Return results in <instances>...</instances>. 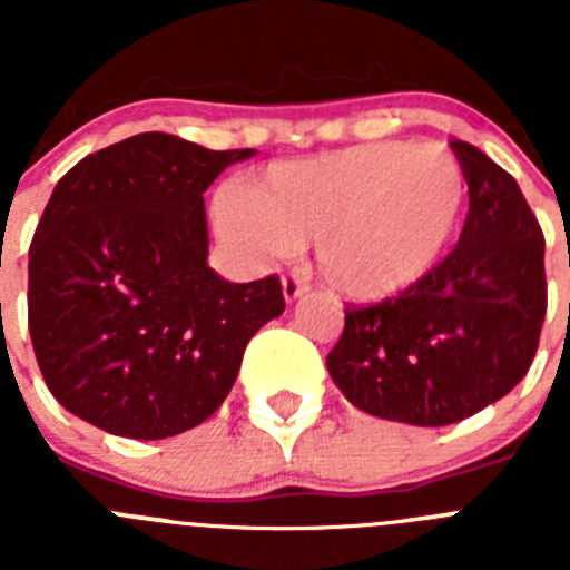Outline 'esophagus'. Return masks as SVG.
Here are the masks:
<instances>
[{
    "label": "esophagus",
    "instance_id": "1",
    "mask_svg": "<svg viewBox=\"0 0 570 570\" xmlns=\"http://www.w3.org/2000/svg\"><path fill=\"white\" fill-rule=\"evenodd\" d=\"M308 291H311L308 285H305L296 274H288L285 279H282V296H285V302H296L299 296L308 294Z\"/></svg>",
    "mask_w": 570,
    "mask_h": 570
}]
</instances>
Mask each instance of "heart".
I'll return each mask as SVG.
<instances>
[{"label": "heart", "mask_w": 570, "mask_h": 570, "mask_svg": "<svg viewBox=\"0 0 570 570\" xmlns=\"http://www.w3.org/2000/svg\"><path fill=\"white\" fill-rule=\"evenodd\" d=\"M465 170L442 145L376 142L282 163L216 196V228L262 262L314 242L331 288L380 302L440 265L465 210Z\"/></svg>", "instance_id": "obj_1"}]
</instances>
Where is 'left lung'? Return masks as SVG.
<instances>
[{
	"mask_svg": "<svg viewBox=\"0 0 570 570\" xmlns=\"http://www.w3.org/2000/svg\"><path fill=\"white\" fill-rule=\"evenodd\" d=\"M468 183L456 248L414 288L345 311L328 354L342 396L371 416L440 428L520 385L546 320V236L520 185L480 148L451 142Z\"/></svg>",
	"mask_w": 570,
	"mask_h": 570,
	"instance_id": "obj_1",
	"label": "left lung"
}]
</instances>
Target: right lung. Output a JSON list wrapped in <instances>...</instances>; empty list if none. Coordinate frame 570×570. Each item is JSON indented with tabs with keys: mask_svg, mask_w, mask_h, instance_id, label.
<instances>
[{
	"mask_svg": "<svg viewBox=\"0 0 570 570\" xmlns=\"http://www.w3.org/2000/svg\"><path fill=\"white\" fill-rule=\"evenodd\" d=\"M256 150L130 136L85 156L50 194L28 262V328L62 407L128 440L208 420L250 336L285 311L276 276L208 265L203 194Z\"/></svg>",
	"mask_w": 570,
	"mask_h": 570,
	"instance_id": "1",
	"label": "right lung"
}]
</instances>
